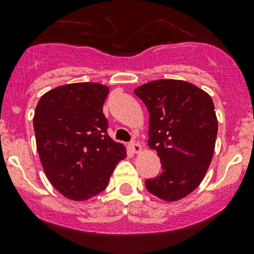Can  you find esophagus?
I'll return each mask as SVG.
<instances>
[{
  "instance_id": "34e87169",
  "label": "esophagus",
  "mask_w": 254,
  "mask_h": 254,
  "mask_svg": "<svg viewBox=\"0 0 254 254\" xmlns=\"http://www.w3.org/2000/svg\"><path fill=\"white\" fill-rule=\"evenodd\" d=\"M130 148H131L132 152H135V153L141 152V146H140V143H137L135 141H132L131 143H130Z\"/></svg>"
}]
</instances>
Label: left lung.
<instances>
[{
  "instance_id": "left-lung-1",
  "label": "left lung",
  "mask_w": 254,
  "mask_h": 254,
  "mask_svg": "<svg viewBox=\"0 0 254 254\" xmlns=\"http://www.w3.org/2000/svg\"><path fill=\"white\" fill-rule=\"evenodd\" d=\"M134 92L150 113L147 142L162 165L146 188L165 201L179 200L198 188L214 156L217 118L211 97L182 79H156Z\"/></svg>"
}]
</instances>
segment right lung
Here are the masks:
<instances>
[{"label": "right lung", "mask_w": 254, "mask_h": 254, "mask_svg": "<svg viewBox=\"0 0 254 254\" xmlns=\"http://www.w3.org/2000/svg\"><path fill=\"white\" fill-rule=\"evenodd\" d=\"M109 88L96 82L59 86L47 92L35 108L37 150L44 172L64 196L83 201L108 186L123 143L107 132L103 104Z\"/></svg>", "instance_id": "1"}]
</instances>
